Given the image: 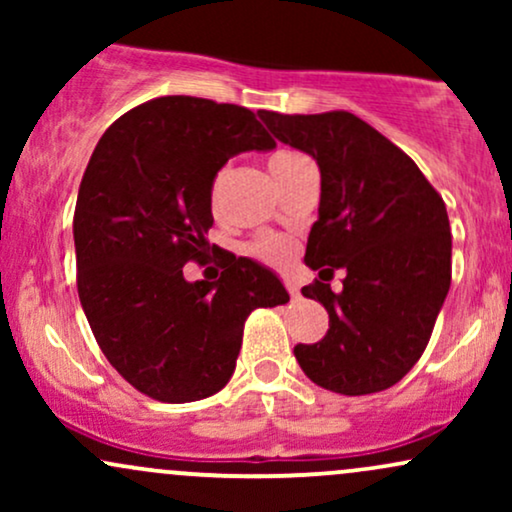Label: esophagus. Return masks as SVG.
Masks as SVG:
<instances>
[{"instance_id": "34e87169", "label": "esophagus", "mask_w": 512, "mask_h": 512, "mask_svg": "<svg viewBox=\"0 0 512 512\" xmlns=\"http://www.w3.org/2000/svg\"><path fill=\"white\" fill-rule=\"evenodd\" d=\"M284 284H286V291H289L293 298H298V296H301V293H298V286H296V281L289 279V276H286V279H284Z\"/></svg>"}]
</instances>
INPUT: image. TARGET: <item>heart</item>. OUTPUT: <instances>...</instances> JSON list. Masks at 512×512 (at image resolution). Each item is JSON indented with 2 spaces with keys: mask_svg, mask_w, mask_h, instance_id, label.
<instances>
[{
  "mask_svg": "<svg viewBox=\"0 0 512 512\" xmlns=\"http://www.w3.org/2000/svg\"><path fill=\"white\" fill-rule=\"evenodd\" d=\"M301 158L303 156L296 154V151H286V149L274 151V154L269 156V161H267L269 173H272V175L281 173V170L293 166V163H298ZM223 180H226V170H219V173L214 175V182H211V204H216V199H219ZM250 252L255 257H260V260H264V262H274L276 264V262H284L286 257L291 255V243L286 238H281V236H262L250 245Z\"/></svg>",
  "mask_w": 512,
  "mask_h": 512,
  "instance_id": "heart-1",
  "label": "heart"
}]
</instances>
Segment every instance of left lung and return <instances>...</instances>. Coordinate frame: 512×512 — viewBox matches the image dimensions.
Listing matches in <instances>:
<instances>
[{
    "label": "left lung",
    "mask_w": 512,
    "mask_h": 512,
    "mask_svg": "<svg viewBox=\"0 0 512 512\" xmlns=\"http://www.w3.org/2000/svg\"><path fill=\"white\" fill-rule=\"evenodd\" d=\"M279 142L320 166V216L305 264L320 272L303 296L325 305L330 330L293 349L315 385L339 395L392 387L424 354L452 276L448 211L399 146L346 110H260ZM345 272L343 291L326 281Z\"/></svg>",
    "instance_id": "obj_1"
}]
</instances>
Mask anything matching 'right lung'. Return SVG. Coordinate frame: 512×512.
I'll return each mask as SVG.
<instances>
[{"label":"right lung","mask_w":512,"mask_h":512,"mask_svg":"<svg viewBox=\"0 0 512 512\" xmlns=\"http://www.w3.org/2000/svg\"><path fill=\"white\" fill-rule=\"evenodd\" d=\"M274 146L243 105L163 96L117 117L93 151L74 209L76 289L105 358L142 395L182 404L219 392L248 315L289 303L274 272L226 250L219 281L182 276L216 248L214 175Z\"/></svg>","instance_id":"obj_1"}]
</instances>
